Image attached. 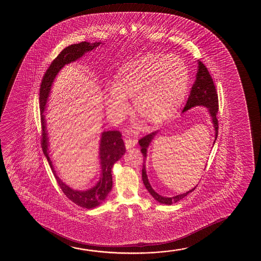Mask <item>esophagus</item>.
Here are the masks:
<instances>
[{"label":"esophagus","mask_w":261,"mask_h":261,"mask_svg":"<svg viewBox=\"0 0 261 261\" xmlns=\"http://www.w3.org/2000/svg\"><path fill=\"white\" fill-rule=\"evenodd\" d=\"M137 141L134 139H126L125 141V148L128 150L134 146H136Z\"/></svg>","instance_id":"obj_1"}]
</instances>
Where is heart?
Instances as JSON below:
<instances>
[{"instance_id":"heart-1","label":"heart","mask_w":261,"mask_h":261,"mask_svg":"<svg viewBox=\"0 0 261 261\" xmlns=\"http://www.w3.org/2000/svg\"><path fill=\"white\" fill-rule=\"evenodd\" d=\"M105 105L111 118H123L125 100H133L136 117L149 125L163 124L175 116L186 100L189 73L173 55L148 54L129 61L115 75Z\"/></svg>"}]
</instances>
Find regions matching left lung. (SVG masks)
I'll use <instances>...</instances> for the list:
<instances>
[{
	"mask_svg": "<svg viewBox=\"0 0 261 261\" xmlns=\"http://www.w3.org/2000/svg\"><path fill=\"white\" fill-rule=\"evenodd\" d=\"M195 106H204V107L207 108V110H208L215 128V141L213 143V145H214L218 135V120L217 118V113L218 111V93L216 91L213 79L210 75V72L206 68V66L200 61H198L196 80L192 86L189 98L186 102V107L182 110V112L188 111L191 108L195 107ZM157 133L158 131L150 133L149 135L143 136V138L139 140L140 146L142 148L141 151L143 156V169H142L143 182L144 184V186L148 190V192L151 194V196L153 197L155 200H157L158 202L166 204V205H171L172 203L177 202L178 200H182V198L187 196L190 193H192L195 190L196 186L188 192H186V193L179 194V195L174 197L161 196L152 189V187L148 180V176H147L145 160L147 157V149L153 139L154 136L157 135Z\"/></svg>",
	"mask_w": 261,
	"mask_h": 261,
	"instance_id": "1",
	"label": "left lung"
}]
</instances>
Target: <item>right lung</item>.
Returning a JSON list of instances; mask_svg holds the SVG:
<instances>
[{
	"label": "right lung",
	"mask_w": 261,
	"mask_h": 261,
	"mask_svg": "<svg viewBox=\"0 0 261 261\" xmlns=\"http://www.w3.org/2000/svg\"><path fill=\"white\" fill-rule=\"evenodd\" d=\"M100 43H101L100 42L99 43L95 42L93 43L82 42V43H75L66 47L64 50H61V54H59L50 63V67L48 68L45 74L43 75L41 87H40V111H41V125H42V138H41L42 143L41 144L43 148V154L45 155L50 168L54 172V176L65 195L77 206L85 207V208H93L99 206L102 201H104L108 194L111 191L112 188L111 168L113 167L114 163H116L118 160H120L125 152V143L122 140L121 133L114 130V131H107L101 134L100 151H99L100 167H101L100 180L97 182L96 186L91 189L87 191H76V190L71 189L69 186L62 182L55 173L53 162L49 157V150H48L49 142H48V134H47L46 124H45L43 111L45 110V105L49 97L51 85L61 68H63L65 65L79 60V58L82 57L83 55L87 51H91L94 48L99 46Z\"/></svg>",
	"instance_id": "right-lung-1"
}]
</instances>
